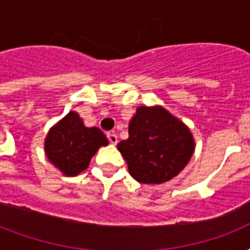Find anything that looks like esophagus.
<instances>
[{
    "label": "esophagus",
    "instance_id": "obj_1",
    "mask_svg": "<svg viewBox=\"0 0 250 250\" xmlns=\"http://www.w3.org/2000/svg\"><path fill=\"white\" fill-rule=\"evenodd\" d=\"M107 139H109L110 144L117 145V143H118V136H117V135H115V133H107Z\"/></svg>",
    "mask_w": 250,
    "mask_h": 250
}]
</instances>
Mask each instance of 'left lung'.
<instances>
[{
  "label": "left lung",
  "instance_id": "8db88e82",
  "mask_svg": "<svg viewBox=\"0 0 250 250\" xmlns=\"http://www.w3.org/2000/svg\"><path fill=\"white\" fill-rule=\"evenodd\" d=\"M194 139L188 125L162 106H139L128 125V139L118 150L135 180L162 184L175 178L189 162Z\"/></svg>",
  "mask_w": 250,
  "mask_h": 250
}]
</instances>
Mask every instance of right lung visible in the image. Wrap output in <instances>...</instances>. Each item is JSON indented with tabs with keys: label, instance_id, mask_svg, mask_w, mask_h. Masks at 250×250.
<instances>
[{
	"label": "right lung",
	"instance_id": "obj_1",
	"mask_svg": "<svg viewBox=\"0 0 250 250\" xmlns=\"http://www.w3.org/2000/svg\"><path fill=\"white\" fill-rule=\"evenodd\" d=\"M109 141L97 127H85L76 111L70 113L49 129L44 149L52 162L66 176H76L88 168L92 157Z\"/></svg>",
	"mask_w": 250,
	"mask_h": 250
}]
</instances>
